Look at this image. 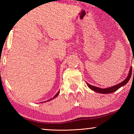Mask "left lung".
<instances>
[{"label": "left lung", "instance_id": "1", "mask_svg": "<svg viewBox=\"0 0 134 134\" xmlns=\"http://www.w3.org/2000/svg\"><path fill=\"white\" fill-rule=\"evenodd\" d=\"M132 68L131 67V68L129 69V73L128 74V76L127 77V78L125 80H124L123 82H121V83H118V85L113 86V87H109L107 88H100L96 87H94V86L88 84V83H87L88 87L90 88L92 90L96 91V92H98L99 93H104V94H109V93H111L115 92L117 90H118L120 88H121L122 86L125 85L126 83L129 82V80H130V78L131 77V75H132ZM134 73V72H133Z\"/></svg>", "mask_w": 134, "mask_h": 134}]
</instances>
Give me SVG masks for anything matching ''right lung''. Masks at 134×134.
<instances>
[{
  "mask_svg": "<svg viewBox=\"0 0 134 134\" xmlns=\"http://www.w3.org/2000/svg\"><path fill=\"white\" fill-rule=\"evenodd\" d=\"M59 92H60V91H58V92L57 93V94H55V96H54V98H51V99L50 100H51V99H54V98H56V97L57 96H58V94H59ZM48 100H47V101H48Z\"/></svg>",
  "mask_w": 134,
  "mask_h": 134,
  "instance_id": "1",
  "label": "right lung"
}]
</instances>
